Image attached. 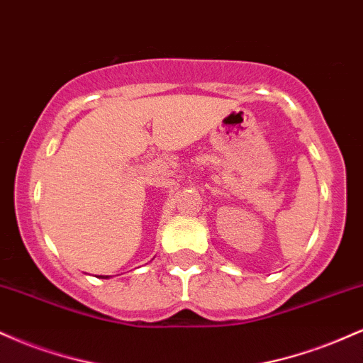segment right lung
Returning a JSON list of instances; mask_svg holds the SVG:
<instances>
[{"instance_id": "right-lung-1", "label": "right lung", "mask_w": 363, "mask_h": 363, "mask_svg": "<svg viewBox=\"0 0 363 363\" xmlns=\"http://www.w3.org/2000/svg\"><path fill=\"white\" fill-rule=\"evenodd\" d=\"M102 278H109V277H102Z\"/></svg>"}]
</instances>
